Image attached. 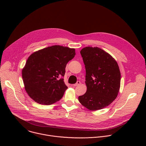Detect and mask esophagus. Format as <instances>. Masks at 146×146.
Listing matches in <instances>:
<instances>
[{
    "mask_svg": "<svg viewBox=\"0 0 146 146\" xmlns=\"http://www.w3.org/2000/svg\"><path fill=\"white\" fill-rule=\"evenodd\" d=\"M81 84V82H80V81H78L76 84H73L72 86H73V87H76V86H79L80 84Z\"/></svg>",
    "mask_w": 146,
    "mask_h": 146,
    "instance_id": "1",
    "label": "esophagus"
}]
</instances>
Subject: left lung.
<instances>
[{
  "label": "left lung",
  "instance_id": "8db88e82",
  "mask_svg": "<svg viewBox=\"0 0 146 146\" xmlns=\"http://www.w3.org/2000/svg\"><path fill=\"white\" fill-rule=\"evenodd\" d=\"M80 53L86 68L87 91L78 100L90 110L102 109L110 105L119 92V66L111 55L97 47H84Z\"/></svg>",
  "mask_w": 146,
  "mask_h": 146
}]
</instances>
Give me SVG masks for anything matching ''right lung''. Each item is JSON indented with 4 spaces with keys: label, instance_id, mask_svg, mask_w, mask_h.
Listing matches in <instances>:
<instances>
[{
    "label": "right lung",
    "instance_id": "add662e5",
    "mask_svg": "<svg viewBox=\"0 0 146 146\" xmlns=\"http://www.w3.org/2000/svg\"><path fill=\"white\" fill-rule=\"evenodd\" d=\"M75 55L74 48L59 45L32 53L22 70L25 89L31 98L50 105L63 97L68 88L63 78L66 66Z\"/></svg>",
    "mask_w": 146,
    "mask_h": 146
}]
</instances>
